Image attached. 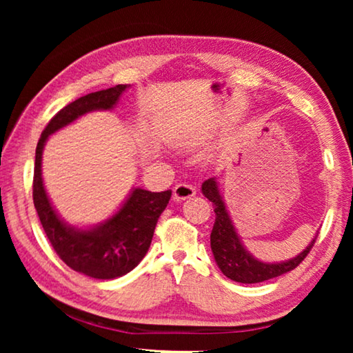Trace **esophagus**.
<instances>
[{"label": "esophagus", "mask_w": 353, "mask_h": 353, "mask_svg": "<svg viewBox=\"0 0 353 353\" xmlns=\"http://www.w3.org/2000/svg\"><path fill=\"white\" fill-rule=\"evenodd\" d=\"M196 194V188L190 183H177L174 188H172V199L174 201H185L193 198Z\"/></svg>", "instance_id": "obj_1"}]
</instances>
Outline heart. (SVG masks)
Returning a JSON list of instances; mask_svg holds the SVG:
<instances>
[{
	"label": "heart",
	"instance_id": "1",
	"mask_svg": "<svg viewBox=\"0 0 353 353\" xmlns=\"http://www.w3.org/2000/svg\"><path fill=\"white\" fill-rule=\"evenodd\" d=\"M171 143L176 148L190 149V148H194L199 145L201 137L196 135L194 132H190V130H179V132H176L171 137Z\"/></svg>",
	"mask_w": 353,
	"mask_h": 353
}]
</instances>
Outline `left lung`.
Here are the masks:
<instances>
[{"label": "left lung", "mask_w": 353, "mask_h": 353, "mask_svg": "<svg viewBox=\"0 0 353 353\" xmlns=\"http://www.w3.org/2000/svg\"><path fill=\"white\" fill-rule=\"evenodd\" d=\"M201 190L202 194L208 201L213 202L214 213H216L210 235V246L214 261H216L218 268L225 277L235 280L238 283H260L292 271L308 255L316 238H318V234H316L313 240L308 243V246L301 254L292 256L290 260L279 263L260 261L244 248L240 235L236 234V229L234 223H232L229 212H227L225 202L219 191L216 179H207L202 183Z\"/></svg>", "instance_id": "1"}]
</instances>
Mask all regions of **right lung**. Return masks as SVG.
Segmentation results:
<instances>
[{"label":"right lung","instance_id":"obj_1","mask_svg":"<svg viewBox=\"0 0 353 353\" xmlns=\"http://www.w3.org/2000/svg\"><path fill=\"white\" fill-rule=\"evenodd\" d=\"M129 85H115L107 90L88 93L57 112L48 123L35 149L32 198L40 223L65 265L83 276L110 280L134 270L151 246L155 224L168 205L171 190L152 193L132 188L128 199L109 219L97 225H70L59 216L48 198L41 177V155L46 140L77 118L94 110H112Z\"/></svg>","mask_w":353,"mask_h":353}]
</instances>
